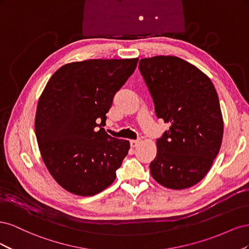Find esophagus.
I'll return each mask as SVG.
<instances>
[{
    "mask_svg": "<svg viewBox=\"0 0 249 249\" xmlns=\"http://www.w3.org/2000/svg\"><path fill=\"white\" fill-rule=\"evenodd\" d=\"M140 143V140L138 139V140H131L130 141V144H131V146L132 147H136L138 144Z\"/></svg>",
    "mask_w": 249,
    "mask_h": 249,
    "instance_id": "34e87169",
    "label": "esophagus"
}]
</instances>
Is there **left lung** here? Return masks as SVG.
Instances as JSON below:
<instances>
[{
	"instance_id": "left-lung-1",
	"label": "left lung",
	"mask_w": 249,
	"mask_h": 249,
	"mask_svg": "<svg viewBox=\"0 0 249 249\" xmlns=\"http://www.w3.org/2000/svg\"><path fill=\"white\" fill-rule=\"evenodd\" d=\"M158 118L170 124L157 139L149 165L160 185L180 190L206 177L222 142L223 119L216 89L207 74L176 56L139 61Z\"/></svg>"
}]
</instances>
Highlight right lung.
<instances>
[{
  "label": "right lung",
  "instance_id": "right-lung-1",
  "mask_svg": "<svg viewBox=\"0 0 249 249\" xmlns=\"http://www.w3.org/2000/svg\"><path fill=\"white\" fill-rule=\"evenodd\" d=\"M138 58L67 63L53 74L37 105L35 133L42 160L63 189L92 196L109 187L130 142L104 130L113 97Z\"/></svg>",
  "mask_w": 249,
  "mask_h": 249
}]
</instances>
